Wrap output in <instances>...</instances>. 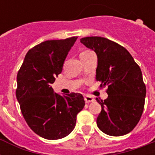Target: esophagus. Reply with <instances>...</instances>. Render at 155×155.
<instances>
[{
  "label": "esophagus",
  "instance_id": "34e87169",
  "mask_svg": "<svg viewBox=\"0 0 155 155\" xmlns=\"http://www.w3.org/2000/svg\"><path fill=\"white\" fill-rule=\"evenodd\" d=\"M84 101L86 103H90V102L93 101L94 99L92 97H89V96H84Z\"/></svg>",
  "mask_w": 155,
  "mask_h": 155
}]
</instances>
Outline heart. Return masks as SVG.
Returning <instances> with one entry per match:
<instances>
[{
  "label": "heart",
  "mask_w": 155,
  "mask_h": 155,
  "mask_svg": "<svg viewBox=\"0 0 155 155\" xmlns=\"http://www.w3.org/2000/svg\"><path fill=\"white\" fill-rule=\"evenodd\" d=\"M91 52H92V51H85L82 52L81 54H87V53H91Z\"/></svg>",
  "instance_id": "obj_1"
}]
</instances>
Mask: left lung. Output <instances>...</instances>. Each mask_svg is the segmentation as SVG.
I'll return each instance as SVG.
<instances>
[{
	"label": "left lung",
	"mask_w": 155,
	"mask_h": 155,
	"mask_svg": "<svg viewBox=\"0 0 155 155\" xmlns=\"http://www.w3.org/2000/svg\"><path fill=\"white\" fill-rule=\"evenodd\" d=\"M80 42L96 52V80L101 83V87H108V98L96 99L102 108L97 126L110 136L127 134L137 125L144 109L147 89L139 66L125 47L108 38L86 37Z\"/></svg>",
	"instance_id": "8db88e82"
}]
</instances>
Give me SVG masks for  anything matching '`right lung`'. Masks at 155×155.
<instances>
[{
	"label": "right lung",
	"instance_id": "1",
	"mask_svg": "<svg viewBox=\"0 0 155 155\" xmlns=\"http://www.w3.org/2000/svg\"><path fill=\"white\" fill-rule=\"evenodd\" d=\"M76 39L48 40L34 47L26 54L17 75L16 97L23 117L30 129L46 139L68 136L85 105L80 93L61 96L51 86L62 72L66 57Z\"/></svg>",
	"mask_w": 155,
	"mask_h": 155
}]
</instances>
